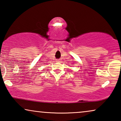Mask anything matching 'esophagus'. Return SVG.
Returning <instances> with one entry per match:
<instances>
[{
    "label": "esophagus",
    "mask_w": 121,
    "mask_h": 121,
    "mask_svg": "<svg viewBox=\"0 0 121 121\" xmlns=\"http://www.w3.org/2000/svg\"><path fill=\"white\" fill-rule=\"evenodd\" d=\"M56 61H57V62H59V61H60V59H57V60H56Z\"/></svg>",
    "instance_id": "obj_1"
}]
</instances>
